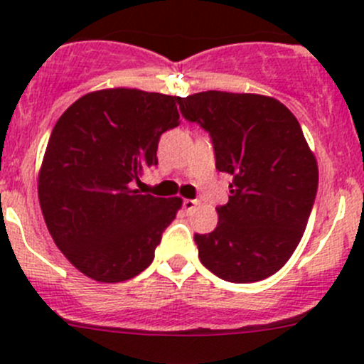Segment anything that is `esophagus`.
<instances>
[{
	"label": "esophagus",
	"instance_id": "obj_1",
	"mask_svg": "<svg viewBox=\"0 0 364 364\" xmlns=\"http://www.w3.org/2000/svg\"><path fill=\"white\" fill-rule=\"evenodd\" d=\"M196 208H197V200H193V199L183 200V209H185L186 213H192Z\"/></svg>",
	"mask_w": 364,
	"mask_h": 364
}]
</instances>
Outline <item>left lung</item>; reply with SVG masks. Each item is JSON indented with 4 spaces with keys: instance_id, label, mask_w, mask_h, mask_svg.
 Returning a JSON list of instances; mask_svg holds the SVG:
<instances>
[{
    "instance_id": "8db88e82",
    "label": "left lung",
    "mask_w": 364,
    "mask_h": 364,
    "mask_svg": "<svg viewBox=\"0 0 364 364\" xmlns=\"http://www.w3.org/2000/svg\"><path fill=\"white\" fill-rule=\"evenodd\" d=\"M179 109L209 132L216 168L232 178L216 229L193 236L200 262L232 284L271 277L299 245L318 186L294 114L271 97L227 91L179 98Z\"/></svg>"
}]
</instances>
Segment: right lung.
<instances>
[{
	"label": "right lung",
	"instance_id": "add662e5",
	"mask_svg": "<svg viewBox=\"0 0 364 364\" xmlns=\"http://www.w3.org/2000/svg\"><path fill=\"white\" fill-rule=\"evenodd\" d=\"M179 97L114 87L73 102L54 124L38 174V199L54 243L104 284L134 278L155 259L179 197L142 196L159 164L160 135L179 124Z\"/></svg>",
	"mask_w": 364,
	"mask_h": 364
}]
</instances>
